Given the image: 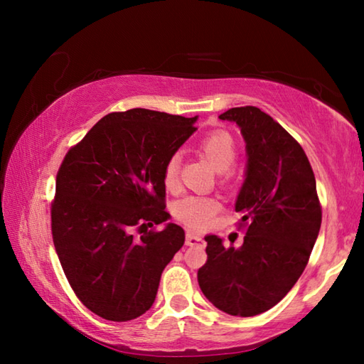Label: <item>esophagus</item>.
Segmentation results:
<instances>
[{
    "instance_id": "esophagus-1",
    "label": "esophagus",
    "mask_w": 364,
    "mask_h": 364,
    "mask_svg": "<svg viewBox=\"0 0 364 364\" xmlns=\"http://www.w3.org/2000/svg\"><path fill=\"white\" fill-rule=\"evenodd\" d=\"M199 242H202V237L199 234L191 232V231L186 232V245H197Z\"/></svg>"
}]
</instances>
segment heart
Instances as JSON below:
<instances>
[{"mask_svg": "<svg viewBox=\"0 0 364 364\" xmlns=\"http://www.w3.org/2000/svg\"><path fill=\"white\" fill-rule=\"evenodd\" d=\"M199 149L217 170H226L236 162L237 146L230 133L212 132L199 141ZM181 156L171 154L164 165V184L170 191L180 186ZM221 208L218 197L189 194L181 197L175 204V217L191 230H204L212 223L215 215Z\"/></svg>", "mask_w": 364, "mask_h": 364, "instance_id": "1", "label": "heart"}]
</instances>
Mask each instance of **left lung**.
<instances>
[{"instance_id":"obj_1","label":"left lung","mask_w":364,"mask_h":364,"mask_svg":"<svg viewBox=\"0 0 364 364\" xmlns=\"http://www.w3.org/2000/svg\"><path fill=\"white\" fill-rule=\"evenodd\" d=\"M220 119L236 122L245 139L247 171L236 200L245 236L239 249L205 236L207 262L197 281L218 310L255 316L284 299L304 273L321 204L305 151L278 122L254 106L232 107Z\"/></svg>"}]
</instances>
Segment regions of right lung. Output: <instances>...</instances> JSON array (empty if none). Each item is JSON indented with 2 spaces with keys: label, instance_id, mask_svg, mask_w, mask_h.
<instances>
[{
  "label": "right lung",
  "instance_id": "add662e5",
  "mask_svg": "<svg viewBox=\"0 0 364 364\" xmlns=\"http://www.w3.org/2000/svg\"><path fill=\"white\" fill-rule=\"evenodd\" d=\"M194 122L149 109L107 114L60 164L53 242L73 292L97 316L130 321L149 310L164 268L183 247L181 226L154 225L170 218L164 165Z\"/></svg>",
  "mask_w": 364,
  "mask_h": 364
}]
</instances>
